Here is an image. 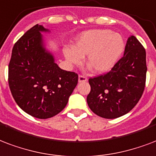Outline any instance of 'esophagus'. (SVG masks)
I'll return each instance as SVG.
<instances>
[{
    "label": "esophagus",
    "mask_w": 156,
    "mask_h": 156,
    "mask_svg": "<svg viewBox=\"0 0 156 156\" xmlns=\"http://www.w3.org/2000/svg\"><path fill=\"white\" fill-rule=\"evenodd\" d=\"M87 78L83 75H79L78 76V82L79 83H83V82H87Z\"/></svg>",
    "instance_id": "obj_1"
}]
</instances>
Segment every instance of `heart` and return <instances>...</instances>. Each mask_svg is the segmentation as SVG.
<instances>
[{"mask_svg":"<svg viewBox=\"0 0 156 156\" xmlns=\"http://www.w3.org/2000/svg\"><path fill=\"white\" fill-rule=\"evenodd\" d=\"M125 49L123 36L110 29H94L81 33L73 48L64 49L71 65H79L87 55V65L97 73H106L116 65Z\"/></svg>","mask_w":156,"mask_h":156,"instance_id":"b5f03b06","label":"heart"}]
</instances>
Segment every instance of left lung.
<instances>
[{"mask_svg":"<svg viewBox=\"0 0 156 156\" xmlns=\"http://www.w3.org/2000/svg\"><path fill=\"white\" fill-rule=\"evenodd\" d=\"M146 51L134 36L128 37L123 56L109 73L90 78L89 108L105 119L126 115L142 96L147 76Z\"/></svg>","mask_w":156,"mask_h":156,"instance_id":"obj_1","label":"left lung"}]
</instances>
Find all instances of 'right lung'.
<instances>
[{
    "label": "right lung",
    "mask_w": 156,
    "mask_h": 156,
    "mask_svg": "<svg viewBox=\"0 0 156 156\" xmlns=\"http://www.w3.org/2000/svg\"><path fill=\"white\" fill-rule=\"evenodd\" d=\"M50 30L36 24L15 44L9 64V86L15 102L37 119L51 118L66 106L78 76L61 69L46 50L42 34Z\"/></svg>",
    "instance_id": "add662e5"
}]
</instances>
